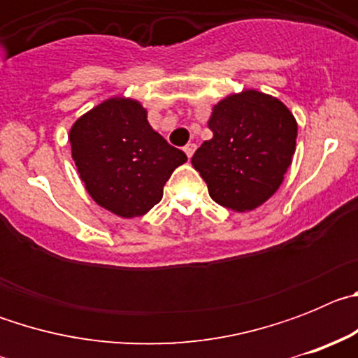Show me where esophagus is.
Masks as SVG:
<instances>
[{"mask_svg": "<svg viewBox=\"0 0 358 358\" xmlns=\"http://www.w3.org/2000/svg\"><path fill=\"white\" fill-rule=\"evenodd\" d=\"M195 148H197V145H195V143H188V145H186V147H185V154H186V156H188V157L194 156Z\"/></svg>", "mask_w": 358, "mask_h": 358, "instance_id": "34e87169", "label": "esophagus"}]
</instances>
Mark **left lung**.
Masks as SVG:
<instances>
[{"label":"left lung","instance_id":"left-lung-1","mask_svg":"<svg viewBox=\"0 0 358 358\" xmlns=\"http://www.w3.org/2000/svg\"><path fill=\"white\" fill-rule=\"evenodd\" d=\"M213 138L192 157L210 197L227 210L252 211L273 197L296 152L297 122L273 94L243 90L215 103Z\"/></svg>","mask_w":358,"mask_h":358}]
</instances>
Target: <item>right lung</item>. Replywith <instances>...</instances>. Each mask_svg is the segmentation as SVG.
<instances>
[{
  "instance_id": "obj_1",
  "label": "right lung",
  "mask_w": 358,
  "mask_h": 358,
  "mask_svg": "<svg viewBox=\"0 0 358 358\" xmlns=\"http://www.w3.org/2000/svg\"><path fill=\"white\" fill-rule=\"evenodd\" d=\"M71 157L87 194L122 218L143 217L163 197V186L186 154L150 127L138 100L113 96L73 123Z\"/></svg>"
}]
</instances>
